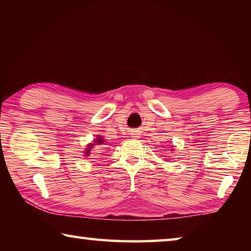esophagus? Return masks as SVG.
<instances>
[{
	"instance_id": "1",
	"label": "esophagus",
	"mask_w": 251,
	"mask_h": 251,
	"mask_svg": "<svg viewBox=\"0 0 251 251\" xmlns=\"http://www.w3.org/2000/svg\"><path fill=\"white\" fill-rule=\"evenodd\" d=\"M133 135H136V134H133ZM133 137H136V136H133Z\"/></svg>"
}]
</instances>
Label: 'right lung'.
<instances>
[{"instance_id": "right-lung-1", "label": "right lung", "mask_w": 251, "mask_h": 251, "mask_svg": "<svg viewBox=\"0 0 251 251\" xmlns=\"http://www.w3.org/2000/svg\"><path fill=\"white\" fill-rule=\"evenodd\" d=\"M95 143L96 144H90V146H88V150H86V152H85V154L90 155L91 154V148H93V146H94V145H103L104 141H103V138L100 137V136H99V137L96 138V142Z\"/></svg>"}]
</instances>
